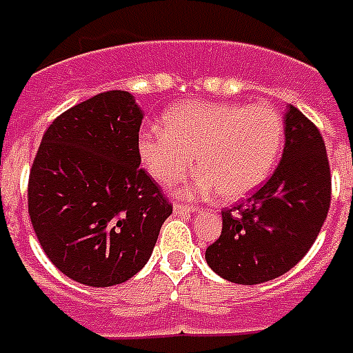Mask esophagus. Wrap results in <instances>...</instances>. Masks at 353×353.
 Returning <instances> with one entry per match:
<instances>
[{"label":"esophagus","mask_w":353,"mask_h":353,"mask_svg":"<svg viewBox=\"0 0 353 353\" xmlns=\"http://www.w3.org/2000/svg\"><path fill=\"white\" fill-rule=\"evenodd\" d=\"M174 211H176L177 215H190V213H194L196 208H192V205H187V203H174Z\"/></svg>","instance_id":"obj_1"}]
</instances>
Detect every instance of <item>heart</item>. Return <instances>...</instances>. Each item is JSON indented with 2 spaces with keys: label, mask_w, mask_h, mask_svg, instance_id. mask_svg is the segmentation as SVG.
<instances>
[{
  "label": "heart",
  "mask_w": 353,
  "mask_h": 353,
  "mask_svg": "<svg viewBox=\"0 0 353 353\" xmlns=\"http://www.w3.org/2000/svg\"><path fill=\"white\" fill-rule=\"evenodd\" d=\"M283 140V116L271 104L192 101L172 108L164 129L143 127L138 155L161 185L183 177L196 155L200 168L179 192L205 198L221 190L224 200H239L270 177Z\"/></svg>",
  "instance_id": "b5f03b06"
}]
</instances>
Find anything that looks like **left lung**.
Wrapping results in <instances>:
<instances>
[{
  "label": "left lung",
  "mask_w": 353,
  "mask_h": 353,
  "mask_svg": "<svg viewBox=\"0 0 353 353\" xmlns=\"http://www.w3.org/2000/svg\"><path fill=\"white\" fill-rule=\"evenodd\" d=\"M284 137L273 176L223 211V232L205 249L211 270L230 283L260 284L284 275L309 252L330 211V159L318 127L290 104Z\"/></svg>",
  "instance_id": "obj_1"
}]
</instances>
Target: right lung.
<instances>
[{
	"instance_id": "1",
	"label": "right lung",
	"mask_w": 353,
	"mask_h": 353,
	"mask_svg": "<svg viewBox=\"0 0 353 353\" xmlns=\"http://www.w3.org/2000/svg\"><path fill=\"white\" fill-rule=\"evenodd\" d=\"M142 110L129 91H104L57 116L39 145L28 211L63 275L114 286L150 260L172 203L140 168Z\"/></svg>"
}]
</instances>
